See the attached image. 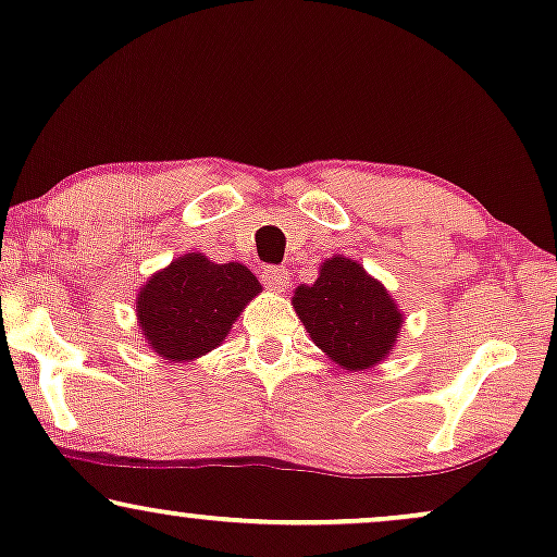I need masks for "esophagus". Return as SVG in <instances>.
Wrapping results in <instances>:
<instances>
[{"label":"esophagus","mask_w":557,"mask_h":557,"mask_svg":"<svg viewBox=\"0 0 557 557\" xmlns=\"http://www.w3.org/2000/svg\"><path fill=\"white\" fill-rule=\"evenodd\" d=\"M261 278L265 281V286L273 288V292H284L288 284V271L281 269V265H265L261 271Z\"/></svg>","instance_id":"34e87169"}]
</instances>
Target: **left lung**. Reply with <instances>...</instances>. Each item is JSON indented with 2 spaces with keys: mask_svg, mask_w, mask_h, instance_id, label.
<instances>
[{
  "mask_svg": "<svg viewBox=\"0 0 557 557\" xmlns=\"http://www.w3.org/2000/svg\"><path fill=\"white\" fill-rule=\"evenodd\" d=\"M294 309L314 345L355 372L391 352L403 319L385 286L339 256L322 265L314 284L296 288Z\"/></svg>",
  "mask_w": 557,
  "mask_h": 557,
  "instance_id": "1",
  "label": "left lung"
}]
</instances>
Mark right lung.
I'll list each match as a JSON object with an SVG mask.
<instances>
[{
	"mask_svg": "<svg viewBox=\"0 0 557 557\" xmlns=\"http://www.w3.org/2000/svg\"><path fill=\"white\" fill-rule=\"evenodd\" d=\"M261 284L240 263H212L187 253L141 288L139 326L166 360H193L225 339Z\"/></svg>",
	"mask_w": 557,
	"mask_h": 557,
	"instance_id": "1",
	"label": "right lung"
}]
</instances>
